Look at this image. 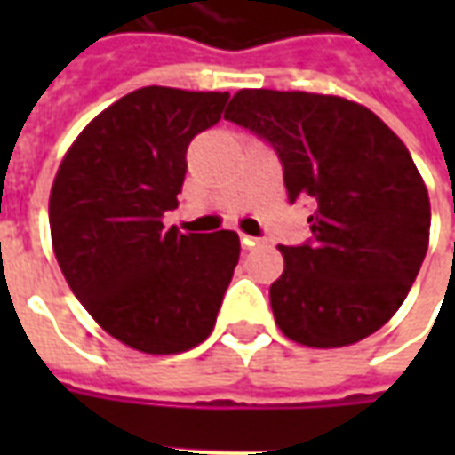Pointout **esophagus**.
Segmentation results:
<instances>
[{
    "instance_id": "34e87169",
    "label": "esophagus",
    "mask_w": 455,
    "mask_h": 455,
    "mask_svg": "<svg viewBox=\"0 0 455 455\" xmlns=\"http://www.w3.org/2000/svg\"><path fill=\"white\" fill-rule=\"evenodd\" d=\"M258 243H260V238L246 236V234H241V246H243V248H253V246H258Z\"/></svg>"
}]
</instances>
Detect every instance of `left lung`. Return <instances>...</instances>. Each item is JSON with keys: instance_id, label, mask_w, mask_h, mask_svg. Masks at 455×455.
<instances>
[{"instance_id": "1", "label": "left lung", "mask_w": 455, "mask_h": 455, "mask_svg": "<svg viewBox=\"0 0 455 455\" xmlns=\"http://www.w3.org/2000/svg\"><path fill=\"white\" fill-rule=\"evenodd\" d=\"M224 119L273 143L285 188L316 202L312 241L280 246L270 285L290 341L341 348L387 324L429 248V192L400 136L336 94L238 90Z\"/></svg>"}]
</instances>
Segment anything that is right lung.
<instances>
[{
    "mask_svg": "<svg viewBox=\"0 0 455 455\" xmlns=\"http://www.w3.org/2000/svg\"><path fill=\"white\" fill-rule=\"evenodd\" d=\"M228 92L140 87L97 114L55 172L48 217L58 266L97 324L133 351L195 348L217 324L241 243L236 231L180 234L189 140Z\"/></svg>",
    "mask_w": 455,
    "mask_h": 455,
    "instance_id": "1",
    "label": "right lung"
}]
</instances>
